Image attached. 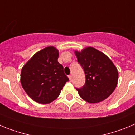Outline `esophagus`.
<instances>
[{"instance_id":"34e87169","label":"esophagus","mask_w":135,"mask_h":135,"mask_svg":"<svg viewBox=\"0 0 135 135\" xmlns=\"http://www.w3.org/2000/svg\"><path fill=\"white\" fill-rule=\"evenodd\" d=\"M69 80H70V81H72V80H73V76H72V75H69Z\"/></svg>"}]
</instances>
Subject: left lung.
I'll list each match as a JSON object with an SVG mask.
<instances>
[{"mask_svg":"<svg viewBox=\"0 0 135 135\" xmlns=\"http://www.w3.org/2000/svg\"><path fill=\"white\" fill-rule=\"evenodd\" d=\"M77 61L85 74V85L76 88L85 101L96 103L109 97L118 82V70L113 62L103 52L92 47L75 51Z\"/></svg>","mask_w":135,"mask_h":135,"instance_id":"1","label":"left lung"}]
</instances>
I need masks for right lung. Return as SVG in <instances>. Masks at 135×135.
Here are the masks:
<instances>
[{"mask_svg":"<svg viewBox=\"0 0 135 135\" xmlns=\"http://www.w3.org/2000/svg\"><path fill=\"white\" fill-rule=\"evenodd\" d=\"M58 58L57 49L49 46L36 52L22 67V88L37 103L48 104L53 101L69 80Z\"/></svg>","mask_w":135,"mask_h":135,"instance_id":"obj_1","label":"right lung"}]
</instances>
